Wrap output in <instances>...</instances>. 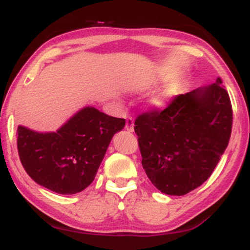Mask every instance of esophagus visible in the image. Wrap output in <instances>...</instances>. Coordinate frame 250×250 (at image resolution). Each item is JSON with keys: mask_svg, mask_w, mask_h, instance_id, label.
I'll return each instance as SVG.
<instances>
[{"mask_svg": "<svg viewBox=\"0 0 250 250\" xmlns=\"http://www.w3.org/2000/svg\"><path fill=\"white\" fill-rule=\"evenodd\" d=\"M125 130L134 131V120L131 119V117L127 119V122H125Z\"/></svg>", "mask_w": 250, "mask_h": 250, "instance_id": "1", "label": "esophagus"}]
</instances>
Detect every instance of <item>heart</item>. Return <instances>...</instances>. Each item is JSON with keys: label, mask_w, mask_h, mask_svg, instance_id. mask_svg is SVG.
<instances>
[{"label": "heart", "mask_w": 250, "mask_h": 250, "mask_svg": "<svg viewBox=\"0 0 250 250\" xmlns=\"http://www.w3.org/2000/svg\"><path fill=\"white\" fill-rule=\"evenodd\" d=\"M168 100H169V91H165V93L154 96L153 99L150 100V104L155 108H162L165 107L166 103L168 102Z\"/></svg>", "instance_id": "1"}]
</instances>
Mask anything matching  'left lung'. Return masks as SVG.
Instances as JSON below:
<instances>
[{
    "label": "left lung",
    "mask_w": 250,
    "mask_h": 250,
    "mask_svg": "<svg viewBox=\"0 0 250 250\" xmlns=\"http://www.w3.org/2000/svg\"><path fill=\"white\" fill-rule=\"evenodd\" d=\"M233 109L221 79L137 116L142 167L168 195L188 194L210 176L231 134Z\"/></svg>",
    "instance_id": "left-lung-1"
}]
</instances>
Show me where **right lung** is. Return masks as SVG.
Returning a JSON list of instances; mask_svg holds the SVG:
<instances>
[{
	"instance_id": "obj_1",
	"label": "right lung",
	"mask_w": 250,
	"mask_h": 250,
	"mask_svg": "<svg viewBox=\"0 0 250 250\" xmlns=\"http://www.w3.org/2000/svg\"><path fill=\"white\" fill-rule=\"evenodd\" d=\"M125 125V119L85 107L55 133H37L19 125L20 160L40 186L57 194L80 193L95 179L114 134Z\"/></svg>"
}]
</instances>
